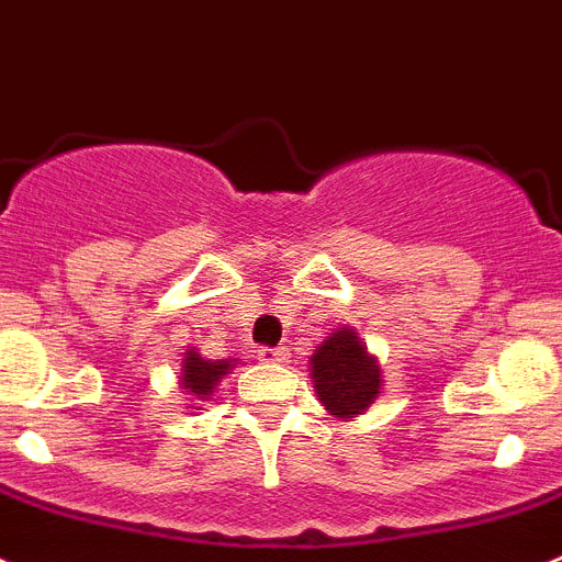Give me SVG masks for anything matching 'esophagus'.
Listing matches in <instances>:
<instances>
[{"mask_svg": "<svg viewBox=\"0 0 562 562\" xmlns=\"http://www.w3.org/2000/svg\"><path fill=\"white\" fill-rule=\"evenodd\" d=\"M257 356H260L262 363H285L291 352L285 347H262V350H257Z\"/></svg>", "mask_w": 562, "mask_h": 562, "instance_id": "obj_1", "label": "esophagus"}]
</instances>
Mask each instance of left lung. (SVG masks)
Returning <instances> with one entry per match:
<instances>
[{"mask_svg": "<svg viewBox=\"0 0 562 562\" xmlns=\"http://www.w3.org/2000/svg\"><path fill=\"white\" fill-rule=\"evenodd\" d=\"M311 378L327 414L350 423L383 392V369L352 327H338L311 356Z\"/></svg>", "mask_w": 562, "mask_h": 562, "instance_id": "8db88e82", "label": "left lung"}]
</instances>
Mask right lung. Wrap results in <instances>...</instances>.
Segmentation results:
<instances>
[{
	"mask_svg": "<svg viewBox=\"0 0 562 562\" xmlns=\"http://www.w3.org/2000/svg\"><path fill=\"white\" fill-rule=\"evenodd\" d=\"M237 363V358H221V361H210V358H201V352L187 350L181 358V372H179V386L190 394V403L201 408V403H206L215 394L218 383L224 381L232 372V367Z\"/></svg>",
	"mask_w": 562,
	"mask_h": 562,
	"instance_id": "obj_1",
	"label": "right lung"
}]
</instances>
